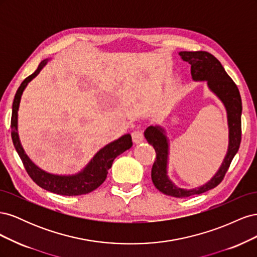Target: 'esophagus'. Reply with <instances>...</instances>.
I'll use <instances>...</instances> for the list:
<instances>
[{"mask_svg":"<svg viewBox=\"0 0 257 257\" xmlns=\"http://www.w3.org/2000/svg\"><path fill=\"white\" fill-rule=\"evenodd\" d=\"M132 138H133V142L135 144H139L144 141V133L141 130H136L132 133Z\"/></svg>","mask_w":257,"mask_h":257,"instance_id":"34e87169","label":"esophagus"}]
</instances>
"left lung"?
Segmentation results:
<instances>
[{"label":"left lung","mask_w":257,"mask_h":257,"mask_svg":"<svg viewBox=\"0 0 257 257\" xmlns=\"http://www.w3.org/2000/svg\"><path fill=\"white\" fill-rule=\"evenodd\" d=\"M183 61L191 64L192 78L196 81L206 80L209 89L219 97L226 108L227 122L229 131L228 150L220 169L206 184L192 190H184L176 186L167 176L168 160V139L165 130L157 125L149 126L145 131L147 142L153 146L157 159H155L151 178L155 188L166 195L183 198L205 193L219 185L227 173L230 163L239 150L241 143V112L242 103L236 83L225 72L224 67L211 53L207 51H180Z\"/></svg>","instance_id":"8db88e82"}]
</instances>
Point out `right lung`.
Listing matches in <instances>:
<instances>
[{
    "instance_id": "right-lung-1",
    "label": "right lung",
    "mask_w": 257,
    "mask_h": 257,
    "mask_svg": "<svg viewBox=\"0 0 257 257\" xmlns=\"http://www.w3.org/2000/svg\"><path fill=\"white\" fill-rule=\"evenodd\" d=\"M47 62L48 59L41 62L36 71L21 82L20 87L16 92V95H15L11 121L13 144L15 146V149H16L19 154L28 175L38 186H41V188L46 191L56 193L63 196L83 195V194H88L96 190L105 181L108 170L111 167L113 160L124 151L128 150L133 146V143H132V137L130 134L121 136L119 139L106 145L103 149H100L93 157L89 164L83 168V170L73 176L52 175L38 168L29 159L20 144L18 135V109L21 95L28 83L33 78H35L38 73L42 71V68L47 64Z\"/></svg>"
}]
</instances>
